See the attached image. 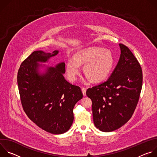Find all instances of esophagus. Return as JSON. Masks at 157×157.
Here are the masks:
<instances>
[{
	"label": "esophagus",
	"mask_w": 157,
	"mask_h": 157,
	"mask_svg": "<svg viewBox=\"0 0 157 157\" xmlns=\"http://www.w3.org/2000/svg\"><path fill=\"white\" fill-rule=\"evenodd\" d=\"M81 90H82V94L84 96H86V89L85 87H82L81 88Z\"/></svg>",
	"instance_id": "34e87169"
}]
</instances>
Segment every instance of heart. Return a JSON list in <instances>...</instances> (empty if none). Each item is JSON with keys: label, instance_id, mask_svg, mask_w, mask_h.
<instances>
[{"label": "heart", "instance_id": "obj_1", "mask_svg": "<svg viewBox=\"0 0 157 157\" xmlns=\"http://www.w3.org/2000/svg\"><path fill=\"white\" fill-rule=\"evenodd\" d=\"M114 56L110 51L97 47H89L78 52L66 63V71L69 79L75 81L80 71V64H84V75L93 82L105 79L113 70Z\"/></svg>", "mask_w": 157, "mask_h": 157}]
</instances>
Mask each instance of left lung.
I'll return each mask as SVG.
<instances>
[{"label": "left lung", "mask_w": 157, "mask_h": 157, "mask_svg": "<svg viewBox=\"0 0 157 157\" xmlns=\"http://www.w3.org/2000/svg\"><path fill=\"white\" fill-rule=\"evenodd\" d=\"M117 66L105 82L89 88L86 95L92 101L93 121L102 132H112L127 123L137 105L142 86V71L135 57L120 43Z\"/></svg>", "instance_id": "left-lung-1"}]
</instances>
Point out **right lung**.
<instances>
[{"mask_svg": "<svg viewBox=\"0 0 157 157\" xmlns=\"http://www.w3.org/2000/svg\"><path fill=\"white\" fill-rule=\"evenodd\" d=\"M58 50L33 52L21 63L17 83L22 107L29 118L40 128L53 134H61L72 125L73 108L82 98L81 88L67 81L63 76L65 63L46 66L41 73L39 63H47Z\"/></svg>", "mask_w": 157, "mask_h": 157, "instance_id": "right-lung-1", "label": "right lung"}]
</instances>
